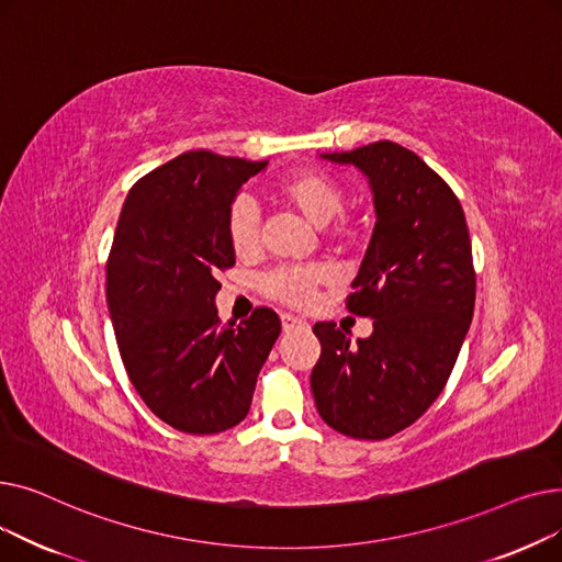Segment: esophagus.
Instances as JSON below:
<instances>
[{
  "mask_svg": "<svg viewBox=\"0 0 562 562\" xmlns=\"http://www.w3.org/2000/svg\"><path fill=\"white\" fill-rule=\"evenodd\" d=\"M307 321L293 316V314H282V330L284 333H293V330H305Z\"/></svg>",
  "mask_w": 562,
  "mask_h": 562,
  "instance_id": "esophagus-1",
  "label": "esophagus"
}]
</instances>
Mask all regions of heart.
<instances>
[{
  "instance_id": "1",
  "label": "heart",
  "mask_w": 562,
  "mask_h": 562,
  "mask_svg": "<svg viewBox=\"0 0 562 562\" xmlns=\"http://www.w3.org/2000/svg\"><path fill=\"white\" fill-rule=\"evenodd\" d=\"M282 200L293 206L314 227H328L344 212V191L328 175L305 170L280 184ZM227 239L234 252L248 255L259 244V212L250 198H236L227 212ZM330 280L326 266H301L280 269L266 276L261 289L269 299L289 305L307 307L321 284Z\"/></svg>"
}]
</instances>
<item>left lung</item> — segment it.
<instances>
[{
  "label": "left lung",
  "mask_w": 562,
  "mask_h": 562,
  "mask_svg": "<svg viewBox=\"0 0 562 562\" xmlns=\"http://www.w3.org/2000/svg\"><path fill=\"white\" fill-rule=\"evenodd\" d=\"M318 159L367 177L375 227L348 310L373 318V333L350 344L335 323H316L312 394L330 428L385 439L430 407L464 344L476 303L469 229L449 184L398 143Z\"/></svg>",
  "instance_id": "obj_1"
}]
</instances>
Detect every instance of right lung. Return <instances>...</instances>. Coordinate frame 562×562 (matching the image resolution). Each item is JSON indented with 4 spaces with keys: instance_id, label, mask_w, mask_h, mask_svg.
<instances>
[{
    "instance_id": "right-lung-1",
    "label": "right lung",
    "mask_w": 562,
    "mask_h": 562,
    "mask_svg": "<svg viewBox=\"0 0 562 562\" xmlns=\"http://www.w3.org/2000/svg\"><path fill=\"white\" fill-rule=\"evenodd\" d=\"M269 161L180 155L132 187L106 263V303L138 396L180 432L241 424L280 318L259 307L221 326L218 271L234 266L227 212Z\"/></svg>"
}]
</instances>
